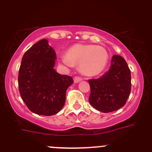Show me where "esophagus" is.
Returning <instances> with one entry per match:
<instances>
[{"instance_id":"obj_1","label":"esophagus","mask_w":152,"mask_h":152,"mask_svg":"<svg viewBox=\"0 0 152 152\" xmlns=\"http://www.w3.org/2000/svg\"><path fill=\"white\" fill-rule=\"evenodd\" d=\"M73 80H74L75 83H78V82H79L80 81H82V79L80 76H75V77L73 78Z\"/></svg>"}]
</instances>
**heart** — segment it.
<instances>
[{
    "mask_svg": "<svg viewBox=\"0 0 152 152\" xmlns=\"http://www.w3.org/2000/svg\"><path fill=\"white\" fill-rule=\"evenodd\" d=\"M62 63L67 67L80 65L82 71L95 76L104 70L108 61L107 50L101 46L77 44L68 49L67 54L59 56Z\"/></svg>",
    "mask_w": 152,
    "mask_h": 152,
    "instance_id": "heart-1",
    "label": "heart"
}]
</instances>
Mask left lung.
I'll use <instances>...</instances> for the list:
<instances>
[{"label": "left lung", "instance_id": "1", "mask_svg": "<svg viewBox=\"0 0 152 152\" xmlns=\"http://www.w3.org/2000/svg\"><path fill=\"white\" fill-rule=\"evenodd\" d=\"M88 82L90 104L102 113H110L126 104L131 92V71L122 56L114 55L110 70Z\"/></svg>", "mask_w": 152, "mask_h": 152}]
</instances>
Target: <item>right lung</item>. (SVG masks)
Segmentation results:
<instances>
[{
    "mask_svg": "<svg viewBox=\"0 0 152 152\" xmlns=\"http://www.w3.org/2000/svg\"><path fill=\"white\" fill-rule=\"evenodd\" d=\"M56 55L42 39L26 51L18 73V87L27 107L37 115L50 116L63 107L71 76L60 75L53 69Z\"/></svg>",
    "mask_w": 152,
    "mask_h": 152,
    "instance_id": "1",
    "label": "right lung"
}]
</instances>
